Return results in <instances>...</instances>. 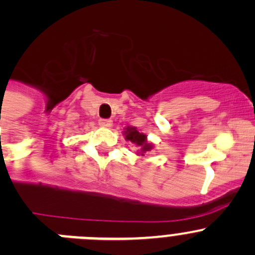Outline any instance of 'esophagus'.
<instances>
[{"mask_svg": "<svg viewBox=\"0 0 255 255\" xmlns=\"http://www.w3.org/2000/svg\"><path fill=\"white\" fill-rule=\"evenodd\" d=\"M112 121L111 120H99V126L102 127H112Z\"/></svg>", "mask_w": 255, "mask_h": 255, "instance_id": "esophagus-1", "label": "esophagus"}]
</instances>
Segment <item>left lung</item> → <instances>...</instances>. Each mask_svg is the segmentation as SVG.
<instances>
[{"label":"left lung","instance_id":"1","mask_svg":"<svg viewBox=\"0 0 255 255\" xmlns=\"http://www.w3.org/2000/svg\"><path fill=\"white\" fill-rule=\"evenodd\" d=\"M126 133V139L133 142L137 146L141 148L142 153H144L146 151H149L152 148V146L146 142V135L143 133H139L135 128H127V132Z\"/></svg>","mask_w":255,"mask_h":255}]
</instances>
